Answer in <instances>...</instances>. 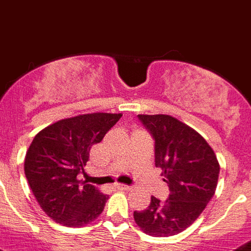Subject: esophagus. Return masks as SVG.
<instances>
[{
  "label": "esophagus",
  "instance_id": "1",
  "mask_svg": "<svg viewBox=\"0 0 251 251\" xmlns=\"http://www.w3.org/2000/svg\"><path fill=\"white\" fill-rule=\"evenodd\" d=\"M116 187L117 189H120V190H131L132 189V186H128V185H125V184H116Z\"/></svg>",
  "mask_w": 251,
  "mask_h": 251
}]
</instances>
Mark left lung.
Masks as SVG:
<instances>
[{"mask_svg":"<svg viewBox=\"0 0 251 251\" xmlns=\"http://www.w3.org/2000/svg\"><path fill=\"white\" fill-rule=\"evenodd\" d=\"M155 139V166L162 170L170 195L151 196L145 210L134 211L137 226L151 236L184 231L204 211L218 185L220 165L206 140L170 115H137Z\"/></svg>","mask_w":251,"mask_h":251,"instance_id":"obj_1","label":"left lung"}]
</instances>
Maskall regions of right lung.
I'll use <instances>...</instances> for the list:
<instances>
[{
    "label": "right lung",
    "instance_id": "add662e5",
    "mask_svg": "<svg viewBox=\"0 0 251 251\" xmlns=\"http://www.w3.org/2000/svg\"><path fill=\"white\" fill-rule=\"evenodd\" d=\"M121 114L94 112L64 119L35 136L25 157V175L49 218L64 226L81 227L103 211L107 195L78 180L91 146L120 120Z\"/></svg>",
    "mask_w": 251,
    "mask_h": 251
}]
</instances>
